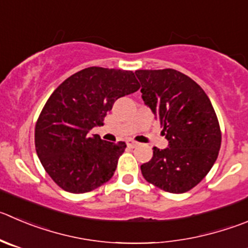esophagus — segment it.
<instances>
[{"instance_id":"obj_1","label":"esophagus","mask_w":248,"mask_h":248,"mask_svg":"<svg viewBox=\"0 0 248 248\" xmlns=\"http://www.w3.org/2000/svg\"><path fill=\"white\" fill-rule=\"evenodd\" d=\"M126 145H128L130 148H134L136 147V146H139V142H136V141L134 140H128L126 141Z\"/></svg>"}]
</instances>
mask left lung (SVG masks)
I'll list each match as a JSON object with an SVG mask.
<instances>
[{"label":"left lung","mask_w":248,"mask_h":248,"mask_svg":"<svg viewBox=\"0 0 248 248\" xmlns=\"http://www.w3.org/2000/svg\"><path fill=\"white\" fill-rule=\"evenodd\" d=\"M142 100L169 141L141 166L143 178L170 193H184L208 174L218 158L221 131L208 96L196 81L175 69L136 70Z\"/></svg>","instance_id":"left-lung-1"}]
</instances>
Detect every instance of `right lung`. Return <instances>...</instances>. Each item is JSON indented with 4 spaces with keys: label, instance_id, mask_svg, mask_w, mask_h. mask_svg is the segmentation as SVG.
Returning a JSON list of instances; mask_svg holds the SVG:
<instances>
[{
    "label": "right lung",
    "instance_id": "1",
    "mask_svg": "<svg viewBox=\"0 0 248 248\" xmlns=\"http://www.w3.org/2000/svg\"><path fill=\"white\" fill-rule=\"evenodd\" d=\"M139 89L131 70L90 67L52 93L35 125V148L46 173L61 188L89 192L112 178L125 142H108L89 133L103 125L118 98Z\"/></svg>",
    "mask_w": 248,
    "mask_h": 248
}]
</instances>
